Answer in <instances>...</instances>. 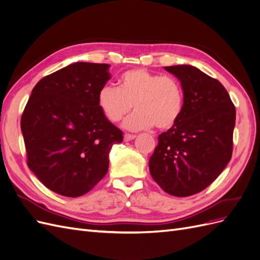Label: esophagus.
<instances>
[{
	"label": "esophagus",
	"instance_id": "34e87169",
	"mask_svg": "<svg viewBox=\"0 0 260 260\" xmlns=\"http://www.w3.org/2000/svg\"><path fill=\"white\" fill-rule=\"evenodd\" d=\"M136 138L135 135H130V133H125V135L123 136V140L125 141V142H128V141H131Z\"/></svg>",
	"mask_w": 260,
	"mask_h": 260
}]
</instances>
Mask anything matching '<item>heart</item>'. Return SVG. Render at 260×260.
Wrapping results in <instances>:
<instances>
[{"label":"heart","instance_id":"heart-1","mask_svg":"<svg viewBox=\"0 0 260 260\" xmlns=\"http://www.w3.org/2000/svg\"><path fill=\"white\" fill-rule=\"evenodd\" d=\"M98 103L102 113L112 122L120 121L135 107L137 112L123 122L128 130H145L153 125L166 130L179 120L184 96L176 78L138 68L120 76L119 88L104 85L99 92Z\"/></svg>","mask_w":260,"mask_h":260}]
</instances>
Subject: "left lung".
<instances>
[{
	"label": "left lung",
	"instance_id": "8db88e82",
	"mask_svg": "<svg viewBox=\"0 0 260 260\" xmlns=\"http://www.w3.org/2000/svg\"><path fill=\"white\" fill-rule=\"evenodd\" d=\"M183 90V111L177 123L158 136L148 161L162 190L178 198L200 193L230 161L235 107L224 86L191 65L165 67Z\"/></svg>",
	"mask_w": 260,
	"mask_h": 260
}]
</instances>
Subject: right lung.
Instances as JSON below:
<instances>
[{
	"label": "right lung",
	"mask_w": 260,
	"mask_h": 260,
	"mask_svg": "<svg viewBox=\"0 0 260 260\" xmlns=\"http://www.w3.org/2000/svg\"><path fill=\"white\" fill-rule=\"evenodd\" d=\"M109 65L75 62L46 76L34 88L21 116L27 164L51 191L78 198L108 170V154L122 132L102 113L100 90Z\"/></svg>",
	"instance_id": "right-lung-1"
}]
</instances>
